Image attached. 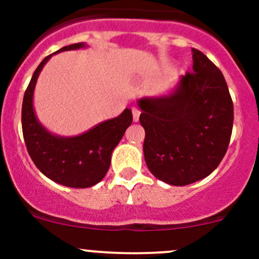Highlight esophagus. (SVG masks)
<instances>
[{
	"label": "esophagus",
	"mask_w": 259,
	"mask_h": 259,
	"mask_svg": "<svg viewBox=\"0 0 259 259\" xmlns=\"http://www.w3.org/2000/svg\"><path fill=\"white\" fill-rule=\"evenodd\" d=\"M132 111H133V120H134L135 122L137 121H139V116H140V111L138 110L137 108H133L132 109Z\"/></svg>",
	"instance_id": "34e87169"
}]
</instances>
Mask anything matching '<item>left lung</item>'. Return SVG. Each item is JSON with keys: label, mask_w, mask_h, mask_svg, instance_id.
<instances>
[{"label": "left lung", "mask_w": 259, "mask_h": 259, "mask_svg": "<svg viewBox=\"0 0 259 259\" xmlns=\"http://www.w3.org/2000/svg\"><path fill=\"white\" fill-rule=\"evenodd\" d=\"M193 72L166 95L143 98L139 121L145 130V163L170 185L208 177L226 155L233 127V103L221 70L192 49Z\"/></svg>", "instance_id": "8db88e82"}]
</instances>
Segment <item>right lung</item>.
I'll return each instance as SVG.
<instances>
[{"label":"right lung","instance_id":"obj_1","mask_svg":"<svg viewBox=\"0 0 259 259\" xmlns=\"http://www.w3.org/2000/svg\"><path fill=\"white\" fill-rule=\"evenodd\" d=\"M85 48L83 42L72 44L55 54ZM52 55L38 65L23 95L21 119L26 148L38 170L49 179L70 188L93 187L108 173L111 153L133 122L132 110L125 109L119 116L76 137H59L50 133L35 114L33 91L41 70Z\"/></svg>","mask_w":259,"mask_h":259}]
</instances>
